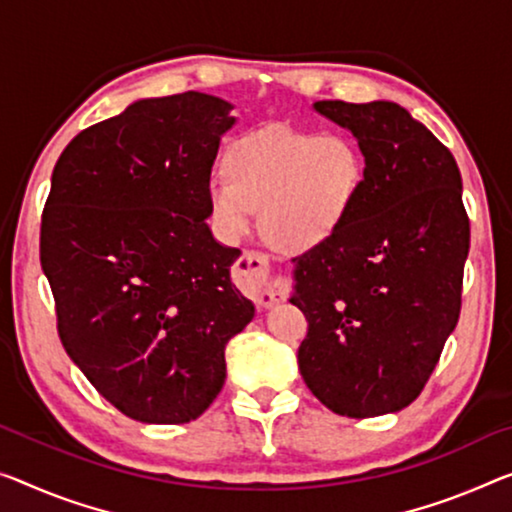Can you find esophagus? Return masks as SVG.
Returning a JSON list of instances; mask_svg holds the SVG:
<instances>
[{
    "mask_svg": "<svg viewBox=\"0 0 512 512\" xmlns=\"http://www.w3.org/2000/svg\"><path fill=\"white\" fill-rule=\"evenodd\" d=\"M235 281L242 293L249 295L258 306H270L286 297V283L274 279L267 256L258 251H245L235 267Z\"/></svg>",
    "mask_w": 512,
    "mask_h": 512,
    "instance_id": "esophagus-1",
    "label": "esophagus"
}]
</instances>
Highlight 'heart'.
<instances>
[{
  "instance_id": "1",
  "label": "heart",
  "mask_w": 512,
  "mask_h": 512,
  "mask_svg": "<svg viewBox=\"0 0 512 512\" xmlns=\"http://www.w3.org/2000/svg\"><path fill=\"white\" fill-rule=\"evenodd\" d=\"M224 169L226 178L208 185L219 231L240 240L261 208L263 235L286 254H306L341 233L368 176L366 155L352 137L281 125L233 141Z\"/></svg>"
}]
</instances>
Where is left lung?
<instances>
[{"label":"left lung","mask_w":512,"mask_h":512,"mask_svg":"<svg viewBox=\"0 0 512 512\" xmlns=\"http://www.w3.org/2000/svg\"><path fill=\"white\" fill-rule=\"evenodd\" d=\"M357 139L368 176L350 222L295 258L290 304L309 329L306 387L329 410L366 419L403 410L458 325L469 219L453 155L389 100H318Z\"/></svg>","instance_id":"8db88e82"}]
</instances>
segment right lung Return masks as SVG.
<instances>
[{
    "instance_id": "1",
    "label": "right lung",
    "mask_w": 512,
    "mask_h": 512,
    "mask_svg": "<svg viewBox=\"0 0 512 512\" xmlns=\"http://www.w3.org/2000/svg\"><path fill=\"white\" fill-rule=\"evenodd\" d=\"M233 105L187 91L141 98L57 160L41 265L61 343L105 400L141 423H187L226 380V343L256 306L231 281L208 185Z\"/></svg>"
}]
</instances>
